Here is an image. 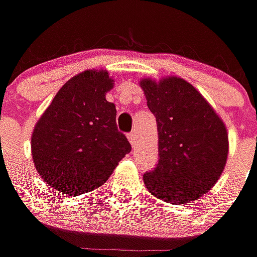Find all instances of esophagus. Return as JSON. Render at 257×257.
I'll use <instances>...</instances> for the list:
<instances>
[{
	"label": "esophagus",
	"instance_id": "1",
	"mask_svg": "<svg viewBox=\"0 0 257 257\" xmlns=\"http://www.w3.org/2000/svg\"><path fill=\"white\" fill-rule=\"evenodd\" d=\"M128 140H129V143L132 144V145H135V143H137V135H135V132H132V134H129V135H128Z\"/></svg>",
	"mask_w": 257,
	"mask_h": 257
}]
</instances>
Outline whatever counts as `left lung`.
I'll use <instances>...</instances> for the list:
<instances>
[{
	"instance_id": "obj_1",
	"label": "left lung",
	"mask_w": 257,
	"mask_h": 257,
	"mask_svg": "<svg viewBox=\"0 0 257 257\" xmlns=\"http://www.w3.org/2000/svg\"><path fill=\"white\" fill-rule=\"evenodd\" d=\"M148 109L159 131V164L144 174L150 193L169 204H188L214 188L228 156L227 128L188 81L143 78Z\"/></svg>"
}]
</instances>
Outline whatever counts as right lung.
I'll return each mask as SVG.
<instances>
[{
  "label": "right lung",
  "instance_id": "1",
  "mask_svg": "<svg viewBox=\"0 0 257 257\" xmlns=\"http://www.w3.org/2000/svg\"><path fill=\"white\" fill-rule=\"evenodd\" d=\"M106 69H87L61 87L32 134V157L53 189L78 196L100 188L131 144L116 126L113 88Z\"/></svg>",
  "mask_w": 257,
  "mask_h": 257
}]
</instances>
